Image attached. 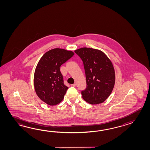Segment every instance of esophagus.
I'll return each instance as SVG.
<instances>
[{"instance_id":"1","label":"esophagus","mask_w":150,"mask_h":150,"mask_svg":"<svg viewBox=\"0 0 150 150\" xmlns=\"http://www.w3.org/2000/svg\"><path fill=\"white\" fill-rule=\"evenodd\" d=\"M76 83H74V84H72V85H71V86H72V87H76Z\"/></svg>"}]
</instances>
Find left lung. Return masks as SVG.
<instances>
[{
    "mask_svg": "<svg viewBox=\"0 0 150 150\" xmlns=\"http://www.w3.org/2000/svg\"><path fill=\"white\" fill-rule=\"evenodd\" d=\"M74 52L83 62L86 89L81 91L83 100L91 105L104 102L114 87L115 74L112 62L101 50L82 48Z\"/></svg>",
    "mask_w": 150,
    "mask_h": 150,
    "instance_id": "obj_1",
    "label": "left lung"
}]
</instances>
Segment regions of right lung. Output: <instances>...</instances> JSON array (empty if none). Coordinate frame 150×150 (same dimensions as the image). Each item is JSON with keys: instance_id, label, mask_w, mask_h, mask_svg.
I'll return each instance as SVG.
<instances>
[{"instance_id": "add662e5", "label": "right lung", "mask_w": 150, "mask_h": 150, "mask_svg": "<svg viewBox=\"0 0 150 150\" xmlns=\"http://www.w3.org/2000/svg\"><path fill=\"white\" fill-rule=\"evenodd\" d=\"M72 51L55 48L45 52L35 69L34 84L38 98L50 105L63 100L68 87L64 84L61 65L74 56Z\"/></svg>"}]
</instances>
